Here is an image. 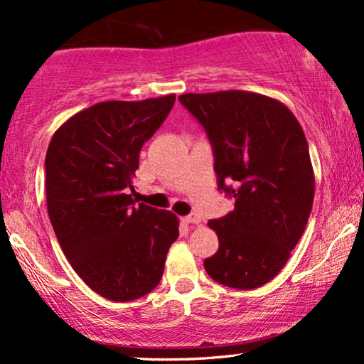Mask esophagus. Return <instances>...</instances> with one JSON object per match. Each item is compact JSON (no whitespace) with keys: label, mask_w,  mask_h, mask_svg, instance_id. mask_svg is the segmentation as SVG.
I'll return each instance as SVG.
<instances>
[{"label":"esophagus","mask_w":364,"mask_h":364,"mask_svg":"<svg viewBox=\"0 0 364 364\" xmlns=\"http://www.w3.org/2000/svg\"><path fill=\"white\" fill-rule=\"evenodd\" d=\"M183 220H185L186 224L196 225V224H200V215H198V214H190V215L183 217Z\"/></svg>","instance_id":"1"}]
</instances>
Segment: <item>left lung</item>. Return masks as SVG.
I'll return each mask as SVG.
<instances>
[{"mask_svg": "<svg viewBox=\"0 0 364 364\" xmlns=\"http://www.w3.org/2000/svg\"><path fill=\"white\" fill-rule=\"evenodd\" d=\"M179 102L205 128L219 190L235 198V210L208 220L219 250L203 262L207 274L235 289L260 287L289 260L311 212L315 174L301 124L286 104L255 92L183 94Z\"/></svg>", "mask_w": 364, "mask_h": 364, "instance_id": "obj_1", "label": "left lung"}]
</instances>
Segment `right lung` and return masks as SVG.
I'll return each mask as SVG.
<instances>
[{
    "mask_svg": "<svg viewBox=\"0 0 364 364\" xmlns=\"http://www.w3.org/2000/svg\"><path fill=\"white\" fill-rule=\"evenodd\" d=\"M176 95L106 101L66 119L46 154L48 214L82 281L111 301L156 289L178 240V217L135 203L139 154L168 118Z\"/></svg>",
    "mask_w": 364,
    "mask_h": 364,
    "instance_id": "1",
    "label": "right lung"
}]
</instances>
